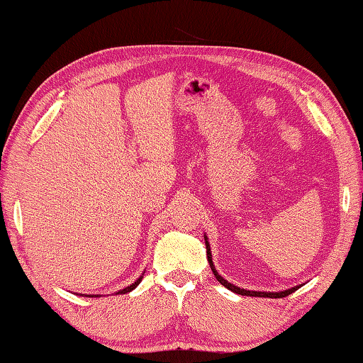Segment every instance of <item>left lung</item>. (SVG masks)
Here are the masks:
<instances>
[{
	"label": "left lung",
	"mask_w": 363,
	"mask_h": 363,
	"mask_svg": "<svg viewBox=\"0 0 363 363\" xmlns=\"http://www.w3.org/2000/svg\"><path fill=\"white\" fill-rule=\"evenodd\" d=\"M204 239H206V255H208V261H209V266H211V269H212V272H214V275H216V279L222 283V285L225 286V288H228L230 291H233V293H236V294H240V296H252V297H272V299H280V297H286V296H289L291 293H294V291H297V288L299 286H296V288H291V289H286V291H280V293H262V291H247V289H240V288H238V286H234V285H231V283H228L226 281L222 275H218V272L216 271V267H214V262H212V255H211V247H209V242H208V238L204 236Z\"/></svg>",
	"instance_id": "left-lung-1"
}]
</instances>
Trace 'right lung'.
I'll list each match as a JSON object with an SVG mask.
<instances>
[{
	"instance_id": "right-lung-1",
	"label": "right lung",
	"mask_w": 363,
	"mask_h": 363,
	"mask_svg": "<svg viewBox=\"0 0 363 363\" xmlns=\"http://www.w3.org/2000/svg\"><path fill=\"white\" fill-rule=\"evenodd\" d=\"M140 281H141V277H140V279H138L137 281H135V283H132V285H130V286H127V288H124V289H121V291H118V293H116V294H125V293H130V291H132L133 288H137V286L140 285ZM92 297H94V296H92Z\"/></svg>"
}]
</instances>
